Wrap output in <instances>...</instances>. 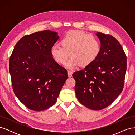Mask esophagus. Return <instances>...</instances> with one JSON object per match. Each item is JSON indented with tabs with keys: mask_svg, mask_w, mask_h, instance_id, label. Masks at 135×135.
<instances>
[{
	"mask_svg": "<svg viewBox=\"0 0 135 135\" xmlns=\"http://www.w3.org/2000/svg\"><path fill=\"white\" fill-rule=\"evenodd\" d=\"M68 76H69V77H71L72 76V74H73L72 71L71 70H68Z\"/></svg>",
	"mask_w": 135,
	"mask_h": 135,
	"instance_id": "34e87169",
	"label": "esophagus"
}]
</instances>
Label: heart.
I'll use <instances>...</instances> for the list:
<instances>
[{"label": "heart", "instance_id": "obj_1", "mask_svg": "<svg viewBox=\"0 0 135 135\" xmlns=\"http://www.w3.org/2000/svg\"><path fill=\"white\" fill-rule=\"evenodd\" d=\"M101 44L96 36L79 30L69 31L61 40V45H54L51 54L56 62L64 65L70 56L68 66H85L95 61L99 55Z\"/></svg>", "mask_w": 135, "mask_h": 135}]
</instances>
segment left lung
<instances>
[{
    "instance_id": "obj_1",
    "label": "left lung",
    "mask_w": 135,
    "mask_h": 135,
    "mask_svg": "<svg viewBox=\"0 0 135 135\" xmlns=\"http://www.w3.org/2000/svg\"><path fill=\"white\" fill-rule=\"evenodd\" d=\"M101 50L96 60L75 71V92L84 107L94 110L108 107L123 89L127 57L119 42L111 35L97 32Z\"/></svg>"
}]
</instances>
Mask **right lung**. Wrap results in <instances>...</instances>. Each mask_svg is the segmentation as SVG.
Instances as JSON below:
<instances>
[{
    "instance_id": "obj_1",
    "label": "right lung",
    "mask_w": 135,
    "mask_h": 135,
    "mask_svg": "<svg viewBox=\"0 0 135 135\" xmlns=\"http://www.w3.org/2000/svg\"><path fill=\"white\" fill-rule=\"evenodd\" d=\"M58 38L57 32L48 30L26 35L16 43L10 56L13 92L26 107L34 111L54 105L68 78L66 69L51 54Z\"/></svg>"
}]
</instances>
